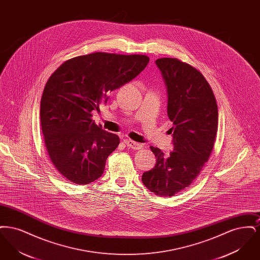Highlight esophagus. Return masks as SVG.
Segmentation results:
<instances>
[{
	"mask_svg": "<svg viewBox=\"0 0 260 260\" xmlns=\"http://www.w3.org/2000/svg\"><path fill=\"white\" fill-rule=\"evenodd\" d=\"M124 144L128 147V148L135 149V150H138V149L141 148L142 147V145L140 144V143H137V142H135V141H133V140H131V139H125L124 140Z\"/></svg>",
	"mask_w": 260,
	"mask_h": 260,
	"instance_id": "esophagus-1",
	"label": "esophagus"
}]
</instances>
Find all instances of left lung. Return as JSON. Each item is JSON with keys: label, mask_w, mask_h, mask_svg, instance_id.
Wrapping results in <instances>:
<instances>
[{"label": "left lung", "mask_w": 260, "mask_h": 260, "mask_svg": "<svg viewBox=\"0 0 260 260\" xmlns=\"http://www.w3.org/2000/svg\"><path fill=\"white\" fill-rule=\"evenodd\" d=\"M168 95V116L173 123V151L169 156L151 146L156 165L142 174V182L157 196L171 197L197 177L210 158L218 125V110L205 77L176 58H159Z\"/></svg>", "instance_id": "left-lung-1"}]
</instances>
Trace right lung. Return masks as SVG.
Listing matches in <instances>:
<instances>
[{
  "mask_svg": "<svg viewBox=\"0 0 260 260\" xmlns=\"http://www.w3.org/2000/svg\"><path fill=\"white\" fill-rule=\"evenodd\" d=\"M148 62L146 55L94 52L64 62L50 76L41 99L42 131L50 160L69 181L88 184L103 174L120 138L95 124L91 112Z\"/></svg>",
  "mask_w": 260,
  "mask_h": 260,
  "instance_id": "1",
  "label": "right lung"
}]
</instances>
